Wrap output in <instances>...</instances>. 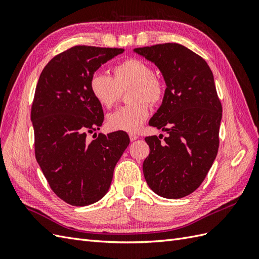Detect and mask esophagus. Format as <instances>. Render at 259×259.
Masks as SVG:
<instances>
[{"label":"esophagus","instance_id":"obj_1","mask_svg":"<svg viewBox=\"0 0 259 259\" xmlns=\"http://www.w3.org/2000/svg\"><path fill=\"white\" fill-rule=\"evenodd\" d=\"M128 136H130V139H131V142H134V140H136V139L138 138V136H137L136 134H134V133H130V134H128Z\"/></svg>","mask_w":259,"mask_h":259}]
</instances>
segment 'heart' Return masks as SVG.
I'll list each match as a JSON object with an SVG mask.
<instances>
[{
    "label": "heart",
    "instance_id": "b5f03b06",
    "mask_svg": "<svg viewBox=\"0 0 259 259\" xmlns=\"http://www.w3.org/2000/svg\"><path fill=\"white\" fill-rule=\"evenodd\" d=\"M127 89H132L128 99L133 104L108 115V127L112 131L137 132L150 112L147 103H161L165 86L160 76L153 74L150 65L137 58H130L115 65L112 68V76L96 71L90 79L92 96L106 109H111L119 101L122 92Z\"/></svg>",
    "mask_w": 259,
    "mask_h": 259
}]
</instances>
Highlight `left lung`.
<instances>
[{
	"instance_id": "left-lung-1",
	"label": "left lung",
	"mask_w": 259,
	"mask_h": 259,
	"mask_svg": "<svg viewBox=\"0 0 259 259\" xmlns=\"http://www.w3.org/2000/svg\"><path fill=\"white\" fill-rule=\"evenodd\" d=\"M160 69L166 84L162 105L149 121L167 133L145 140L150 153L143 164L148 186L160 197L180 199L198 189L219 147L223 108L206 61L177 43L134 50Z\"/></svg>"
}]
</instances>
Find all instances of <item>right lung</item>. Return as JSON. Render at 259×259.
<instances>
[{"instance_id": "right-lung-1", "label": "right lung", "mask_w": 259, "mask_h": 259, "mask_svg": "<svg viewBox=\"0 0 259 259\" xmlns=\"http://www.w3.org/2000/svg\"><path fill=\"white\" fill-rule=\"evenodd\" d=\"M123 52L73 46L55 56L38 77L31 108L35 159L52 190L70 205H90L104 197L130 144L123 131L88 139L104 122L103 107L90 91L91 76Z\"/></svg>"}]
</instances>
